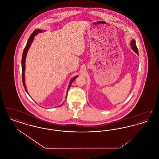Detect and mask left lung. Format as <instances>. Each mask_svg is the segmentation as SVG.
Returning a JSON list of instances; mask_svg holds the SVG:
<instances>
[{
  "instance_id": "1",
  "label": "left lung",
  "mask_w": 159,
  "mask_h": 159,
  "mask_svg": "<svg viewBox=\"0 0 159 159\" xmlns=\"http://www.w3.org/2000/svg\"><path fill=\"white\" fill-rule=\"evenodd\" d=\"M130 45L132 46L131 48H132V49H133V51H134L135 53H137V54L138 55V48H137V47H136V43H135V40H132L131 41Z\"/></svg>"
}]
</instances>
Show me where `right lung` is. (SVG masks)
Returning a JSON list of instances; mask_svg holds the SVG:
<instances>
[{"mask_svg":"<svg viewBox=\"0 0 159 159\" xmlns=\"http://www.w3.org/2000/svg\"><path fill=\"white\" fill-rule=\"evenodd\" d=\"M39 32H42V30H39V29H36L32 33V34H31L30 38H29L28 41H27V43L26 46H25V48H24V51H23V57H22V61H21V64H22V80H23V85H24V89H25V91H26L27 92V91L26 86H25V79H24L25 62L26 55H27V51H28V50H29V48H30L31 43L33 42V40H34V38L35 35H36ZM77 77V76L75 77L71 80V82H70V84H69V86H68V89H69V88H70L71 84H72V83L73 82V81L76 79Z\"/></svg>","mask_w":159,"mask_h":159,"instance_id":"1","label":"right lung"}]
</instances>
